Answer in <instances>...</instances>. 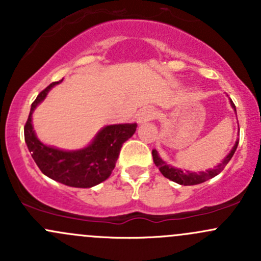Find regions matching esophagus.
<instances>
[{
    "label": "esophagus",
    "instance_id": "34e87169",
    "mask_svg": "<svg viewBox=\"0 0 261 261\" xmlns=\"http://www.w3.org/2000/svg\"><path fill=\"white\" fill-rule=\"evenodd\" d=\"M155 117L154 110L151 109H144L143 111L139 114V122H146V121L152 120Z\"/></svg>",
    "mask_w": 261,
    "mask_h": 261
}]
</instances>
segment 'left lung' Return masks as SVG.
<instances>
[{
    "label": "left lung",
    "mask_w": 261,
    "mask_h": 261,
    "mask_svg": "<svg viewBox=\"0 0 261 261\" xmlns=\"http://www.w3.org/2000/svg\"><path fill=\"white\" fill-rule=\"evenodd\" d=\"M231 106H232L233 110L236 111L235 105H233L232 101H231ZM238 145H239V140L236 141L235 146L232 147V150L230 151V154H228L227 156L222 160V163H220V164H218L217 167L213 168V169L206 170V172H199V173L183 172V170L177 169V168L170 167V165H168L167 163L163 162V160L160 159V156L158 155L156 150H152V159H154L155 165L159 168L160 173H162L165 178L175 181V183H178V184H181V186H194V184L203 183V181L211 179V178L216 177L217 174H220V173L225 169V167L227 165V163L230 162L231 158L233 156L236 149H238Z\"/></svg>",
    "instance_id": "obj_1"
}]
</instances>
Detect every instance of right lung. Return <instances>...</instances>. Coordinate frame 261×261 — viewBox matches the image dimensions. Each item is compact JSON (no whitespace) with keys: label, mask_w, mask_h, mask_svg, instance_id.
Masks as SVG:
<instances>
[{"label":"right lung","mask_w":261,"mask_h":261,"mask_svg":"<svg viewBox=\"0 0 261 261\" xmlns=\"http://www.w3.org/2000/svg\"><path fill=\"white\" fill-rule=\"evenodd\" d=\"M62 82V81H59ZM53 82L40 92L31 105L28 121L23 126L26 145L39 169L51 179L75 188H91L106 180L114 170L122 144L136 131V123L111 125L102 128L89 146L77 151H64L44 145L33 130L31 116L35 107L46 97Z\"/></svg>","instance_id":"right-lung-1"}]
</instances>
